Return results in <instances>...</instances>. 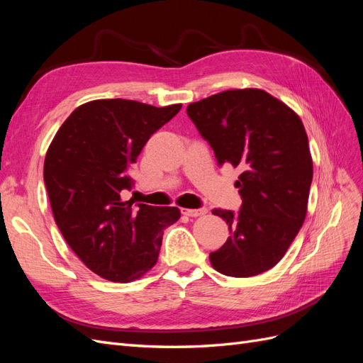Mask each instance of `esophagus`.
Wrapping results in <instances>:
<instances>
[{
    "instance_id": "obj_1",
    "label": "esophagus",
    "mask_w": 363,
    "mask_h": 363,
    "mask_svg": "<svg viewBox=\"0 0 363 363\" xmlns=\"http://www.w3.org/2000/svg\"><path fill=\"white\" fill-rule=\"evenodd\" d=\"M182 213L186 216H201L207 213V208H182Z\"/></svg>"
}]
</instances>
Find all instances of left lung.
I'll use <instances>...</instances> for the list:
<instances>
[{
	"instance_id": "1",
	"label": "left lung",
	"mask_w": 363,
	"mask_h": 363,
	"mask_svg": "<svg viewBox=\"0 0 363 363\" xmlns=\"http://www.w3.org/2000/svg\"><path fill=\"white\" fill-rule=\"evenodd\" d=\"M219 164L242 174L238 213L213 208L228 225L227 242L211 252L230 277H252L276 267L307 213L313 163L300 116L262 89L224 91L186 108Z\"/></svg>"
}]
</instances>
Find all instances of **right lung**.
I'll list each match as a JSON object with an SVG mask.
<instances>
[{
  "mask_svg": "<svg viewBox=\"0 0 363 363\" xmlns=\"http://www.w3.org/2000/svg\"><path fill=\"white\" fill-rule=\"evenodd\" d=\"M180 108L94 100L77 107L50 144L43 180L54 221L77 257L106 280L144 276L156 265L163 230L179 221V207L133 206L123 195L147 140Z\"/></svg>",
  "mask_w": 363,
  "mask_h": 363,
  "instance_id": "right-lung-1",
  "label": "right lung"
}]
</instances>
